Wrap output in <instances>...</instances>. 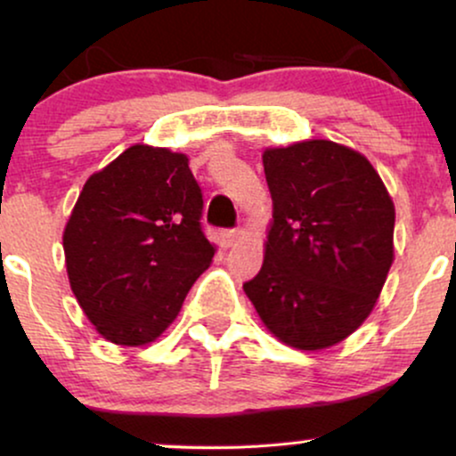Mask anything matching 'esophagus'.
I'll return each mask as SVG.
<instances>
[{
  "mask_svg": "<svg viewBox=\"0 0 456 456\" xmlns=\"http://www.w3.org/2000/svg\"><path fill=\"white\" fill-rule=\"evenodd\" d=\"M240 238H242V232H240V229H224V232L221 233V240H223V244L227 246H235L240 242Z\"/></svg>",
  "mask_w": 456,
  "mask_h": 456,
  "instance_id": "1",
  "label": "esophagus"
}]
</instances>
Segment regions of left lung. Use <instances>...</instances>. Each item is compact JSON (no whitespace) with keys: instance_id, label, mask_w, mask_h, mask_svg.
Masks as SVG:
<instances>
[{"instance_id":"8db88e82","label":"left lung","mask_w":456,"mask_h":456,"mask_svg":"<svg viewBox=\"0 0 456 456\" xmlns=\"http://www.w3.org/2000/svg\"><path fill=\"white\" fill-rule=\"evenodd\" d=\"M264 171L274 223L246 296L291 347L341 343L373 311L395 257L388 191L362 154L323 139L265 150Z\"/></svg>"}]
</instances>
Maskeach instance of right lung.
<instances>
[{"mask_svg":"<svg viewBox=\"0 0 456 456\" xmlns=\"http://www.w3.org/2000/svg\"><path fill=\"white\" fill-rule=\"evenodd\" d=\"M184 154L133 145L83 186L64 232L72 294L115 345L151 343L214 257Z\"/></svg>","mask_w":456,"mask_h":456,"instance_id":"add662e5","label":"right lung"}]
</instances>
